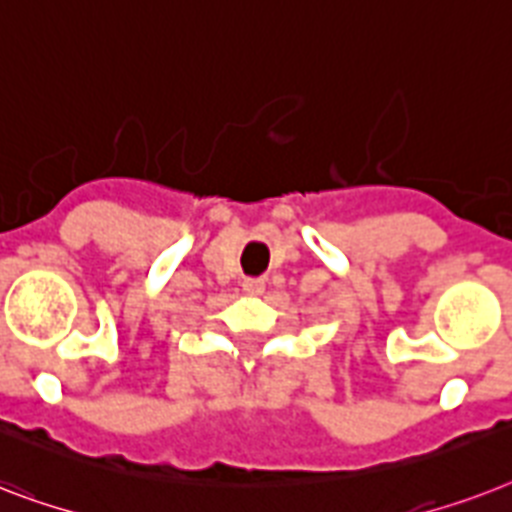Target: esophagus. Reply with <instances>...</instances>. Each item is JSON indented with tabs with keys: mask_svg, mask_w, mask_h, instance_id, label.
Listing matches in <instances>:
<instances>
[{
	"mask_svg": "<svg viewBox=\"0 0 512 512\" xmlns=\"http://www.w3.org/2000/svg\"><path fill=\"white\" fill-rule=\"evenodd\" d=\"M243 290L245 293H251V296H261V293H264V280H261V277H245Z\"/></svg>",
	"mask_w": 512,
	"mask_h": 512,
	"instance_id": "obj_1",
	"label": "esophagus"
}]
</instances>
